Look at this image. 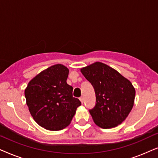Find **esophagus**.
Returning <instances> with one entry per match:
<instances>
[{
  "instance_id": "34e87169",
  "label": "esophagus",
  "mask_w": 158,
  "mask_h": 158,
  "mask_svg": "<svg viewBox=\"0 0 158 158\" xmlns=\"http://www.w3.org/2000/svg\"><path fill=\"white\" fill-rule=\"evenodd\" d=\"M80 101H81V102L82 103H83V101H84L83 97H81V98H80Z\"/></svg>"
}]
</instances>
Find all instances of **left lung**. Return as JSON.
Listing matches in <instances>:
<instances>
[{
	"instance_id": "8db88e82",
	"label": "left lung",
	"mask_w": 158,
	"mask_h": 158,
	"mask_svg": "<svg viewBox=\"0 0 158 158\" xmlns=\"http://www.w3.org/2000/svg\"><path fill=\"white\" fill-rule=\"evenodd\" d=\"M96 94V105L89 112L96 125L109 129L120 124L134 106L135 90L131 82L101 62L81 69Z\"/></svg>"
}]
</instances>
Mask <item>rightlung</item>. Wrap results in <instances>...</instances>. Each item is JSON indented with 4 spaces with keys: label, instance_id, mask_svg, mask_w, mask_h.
Wrapping results in <instances>:
<instances>
[{
    "label": "right lung",
    "instance_id": "right-lung-1",
    "mask_svg": "<svg viewBox=\"0 0 158 158\" xmlns=\"http://www.w3.org/2000/svg\"><path fill=\"white\" fill-rule=\"evenodd\" d=\"M68 69L58 64L34 77L25 90L29 110L41 127L58 131L68 127L81 102L67 83Z\"/></svg>",
    "mask_w": 158,
    "mask_h": 158
}]
</instances>
